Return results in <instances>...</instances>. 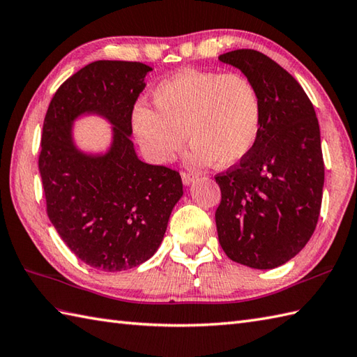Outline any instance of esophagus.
<instances>
[{"label":"esophagus","mask_w":357,"mask_h":357,"mask_svg":"<svg viewBox=\"0 0 357 357\" xmlns=\"http://www.w3.org/2000/svg\"><path fill=\"white\" fill-rule=\"evenodd\" d=\"M195 178H197V174L194 172H186V171L181 172V180H183L185 185H191Z\"/></svg>","instance_id":"34e87169"}]
</instances>
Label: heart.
<instances>
[{"label":"heart","instance_id":"heart-1","mask_svg":"<svg viewBox=\"0 0 357 357\" xmlns=\"http://www.w3.org/2000/svg\"><path fill=\"white\" fill-rule=\"evenodd\" d=\"M155 109L136 105L132 130L145 154L157 163L169 162L186 144L194 145L195 165L227 168L240 163L255 146L263 107L248 76L213 70H181L153 91Z\"/></svg>","mask_w":357,"mask_h":357}]
</instances>
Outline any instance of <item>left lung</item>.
Segmentation results:
<instances>
[{
    "mask_svg": "<svg viewBox=\"0 0 357 357\" xmlns=\"http://www.w3.org/2000/svg\"><path fill=\"white\" fill-rule=\"evenodd\" d=\"M218 59L255 84L263 107L255 146L215 176L218 241L235 263L275 268L304 248L318 225L324 158L313 104L289 71L257 50Z\"/></svg>",
    "mask_w": 357,
    "mask_h": 357,
    "instance_id": "left-lung-1",
    "label": "left lung"
}]
</instances>
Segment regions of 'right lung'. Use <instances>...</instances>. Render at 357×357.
<instances>
[{"label": "right lung", "mask_w": 357, "mask_h": 357, "mask_svg": "<svg viewBox=\"0 0 357 357\" xmlns=\"http://www.w3.org/2000/svg\"><path fill=\"white\" fill-rule=\"evenodd\" d=\"M148 71L151 67L142 62H91L59 86L43 125L38 166L47 215L79 259L104 272L126 271L151 258L183 195L180 174L139 160L130 137ZM82 112L114 123L107 155L75 149L70 123Z\"/></svg>", "instance_id": "obj_1"}]
</instances>
